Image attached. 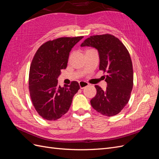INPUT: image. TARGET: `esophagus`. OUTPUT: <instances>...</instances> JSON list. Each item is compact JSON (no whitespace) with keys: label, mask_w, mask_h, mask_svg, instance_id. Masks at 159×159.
Here are the masks:
<instances>
[{"label":"esophagus","mask_w":159,"mask_h":159,"mask_svg":"<svg viewBox=\"0 0 159 159\" xmlns=\"http://www.w3.org/2000/svg\"><path fill=\"white\" fill-rule=\"evenodd\" d=\"M80 84V87L81 89H84V88L87 87V86L89 85V84L88 82H86L85 81H80L79 82Z\"/></svg>","instance_id":"obj_1"}]
</instances>
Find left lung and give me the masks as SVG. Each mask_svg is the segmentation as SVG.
Listing matches in <instances>:
<instances>
[{"label":"left lung","instance_id":"obj_1","mask_svg":"<svg viewBox=\"0 0 159 159\" xmlns=\"http://www.w3.org/2000/svg\"><path fill=\"white\" fill-rule=\"evenodd\" d=\"M95 48L99 55V70L107 84L105 90L95 85L97 93L91 99L92 107L105 116H114L121 111L129 102L133 87V64L129 51L113 35L105 34L91 36L81 46Z\"/></svg>","mask_w":159,"mask_h":159}]
</instances>
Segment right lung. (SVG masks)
Wrapping results in <instances>:
<instances>
[{
	"label": "right lung",
	"instance_id": "1",
	"mask_svg": "<svg viewBox=\"0 0 159 159\" xmlns=\"http://www.w3.org/2000/svg\"><path fill=\"white\" fill-rule=\"evenodd\" d=\"M83 37H61L48 41L33 57L28 89L34 107L43 119L55 121L63 116L80 89L75 81L61 88L57 78L61 70L66 68L71 48Z\"/></svg>",
	"mask_w": 159,
	"mask_h": 159
}]
</instances>
